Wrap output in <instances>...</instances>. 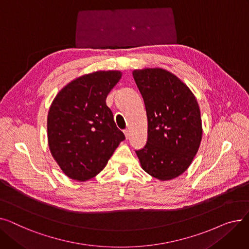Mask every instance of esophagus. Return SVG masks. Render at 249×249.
I'll list each match as a JSON object with an SVG mask.
<instances>
[{
	"instance_id": "34e87169",
	"label": "esophagus",
	"mask_w": 249,
	"mask_h": 249,
	"mask_svg": "<svg viewBox=\"0 0 249 249\" xmlns=\"http://www.w3.org/2000/svg\"><path fill=\"white\" fill-rule=\"evenodd\" d=\"M124 135H125V138H126V139L129 138V131H128V130H125V131H124Z\"/></svg>"
}]
</instances>
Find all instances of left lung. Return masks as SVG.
<instances>
[{"label": "left lung", "instance_id": "left-lung-1", "mask_svg": "<svg viewBox=\"0 0 249 249\" xmlns=\"http://www.w3.org/2000/svg\"><path fill=\"white\" fill-rule=\"evenodd\" d=\"M144 101L147 143L136 154L143 171L160 180L184 174L197 154L203 127L197 99L173 72L160 68L134 70Z\"/></svg>", "mask_w": 249, "mask_h": 249}]
</instances>
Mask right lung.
<instances>
[{"instance_id":"1","label":"right lung","mask_w":249,"mask_h":249,"mask_svg":"<svg viewBox=\"0 0 249 249\" xmlns=\"http://www.w3.org/2000/svg\"><path fill=\"white\" fill-rule=\"evenodd\" d=\"M120 71H98L65 85L52 101L47 116V140L63 174L86 181L100 174L125 139L106 105Z\"/></svg>"}]
</instances>
